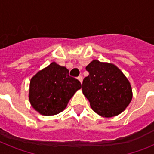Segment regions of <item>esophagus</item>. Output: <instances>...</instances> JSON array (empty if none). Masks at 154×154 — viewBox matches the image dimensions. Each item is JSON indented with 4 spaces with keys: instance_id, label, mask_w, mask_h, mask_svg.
<instances>
[{
    "instance_id": "esophagus-1",
    "label": "esophagus",
    "mask_w": 154,
    "mask_h": 154,
    "mask_svg": "<svg viewBox=\"0 0 154 154\" xmlns=\"http://www.w3.org/2000/svg\"><path fill=\"white\" fill-rule=\"evenodd\" d=\"M78 79L79 80V82L82 83V75L79 76V77H78Z\"/></svg>"
}]
</instances>
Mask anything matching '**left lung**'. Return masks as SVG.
I'll use <instances>...</instances> for the list:
<instances>
[{
  "label": "left lung",
  "instance_id": "1",
  "mask_svg": "<svg viewBox=\"0 0 154 154\" xmlns=\"http://www.w3.org/2000/svg\"><path fill=\"white\" fill-rule=\"evenodd\" d=\"M89 75L82 82V92L94 112L105 117L119 115L131 102V85L116 65L93 60L86 66Z\"/></svg>",
  "mask_w": 154,
  "mask_h": 154
}]
</instances>
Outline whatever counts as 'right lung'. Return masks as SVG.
<instances>
[{
    "label": "right lung",
    "instance_id": "obj_1",
    "mask_svg": "<svg viewBox=\"0 0 154 154\" xmlns=\"http://www.w3.org/2000/svg\"><path fill=\"white\" fill-rule=\"evenodd\" d=\"M81 87L78 79L69 76L66 68L52 62L31 79L30 103L42 115H55L65 109L69 99Z\"/></svg>",
    "mask_w": 154,
    "mask_h": 154
}]
</instances>
